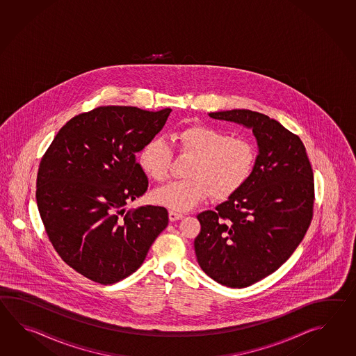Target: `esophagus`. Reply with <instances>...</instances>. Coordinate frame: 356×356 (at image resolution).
Wrapping results in <instances>:
<instances>
[{
  "instance_id": "34e87169",
  "label": "esophagus",
  "mask_w": 356,
  "mask_h": 356,
  "mask_svg": "<svg viewBox=\"0 0 356 356\" xmlns=\"http://www.w3.org/2000/svg\"><path fill=\"white\" fill-rule=\"evenodd\" d=\"M183 218H184V215H183V213H179V212L175 211H169V220H170L172 222L178 221V220H181Z\"/></svg>"
}]
</instances>
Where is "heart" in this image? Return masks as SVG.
Segmentation results:
<instances>
[{"label":"heart","mask_w":356,"mask_h":356,"mask_svg":"<svg viewBox=\"0 0 356 356\" xmlns=\"http://www.w3.org/2000/svg\"><path fill=\"white\" fill-rule=\"evenodd\" d=\"M183 154L193 156L187 175L154 191V202L175 211H189L212 195L224 200L234 195L248 181L256 163V149L245 138L230 137L206 126H191L172 135ZM173 159L172 146L155 137L140 152V165L155 181L169 175Z\"/></svg>","instance_id":"b5f03b06"}]
</instances>
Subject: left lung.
I'll return each instance as SVG.
<instances>
[{"mask_svg":"<svg viewBox=\"0 0 356 356\" xmlns=\"http://www.w3.org/2000/svg\"><path fill=\"white\" fill-rule=\"evenodd\" d=\"M209 115L252 129L258 155L242 188L215 211L197 215V262L221 285L247 288L275 273L302 242L313 216V170L302 140L265 114L233 109Z\"/></svg>","mask_w":356,"mask_h":356,"instance_id":"obj_1","label":"left lung"}]
</instances>
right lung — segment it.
Instances as JSON below:
<instances>
[{
  "mask_svg": "<svg viewBox=\"0 0 356 356\" xmlns=\"http://www.w3.org/2000/svg\"><path fill=\"white\" fill-rule=\"evenodd\" d=\"M170 108L99 106L58 131L39 164L37 204L60 257L102 285L135 273L167 227V209L126 204L149 181L137 152L164 127Z\"/></svg>",
  "mask_w": 356,
  "mask_h": 356,
  "instance_id": "add662e5",
  "label": "right lung"
}]
</instances>
